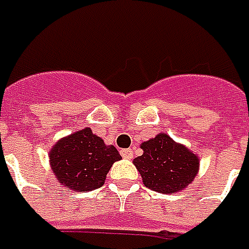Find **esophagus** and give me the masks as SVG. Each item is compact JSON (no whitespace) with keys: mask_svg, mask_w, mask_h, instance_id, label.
<instances>
[{"mask_svg":"<svg viewBox=\"0 0 249 249\" xmlns=\"http://www.w3.org/2000/svg\"><path fill=\"white\" fill-rule=\"evenodd\" d=\"M121 154L123 158H126V160H131L134 157V153L131 149H123L121 150Z\"/></svg>","mask_w":249,"mask_h":249,"instance_id":"1","label":"esophagus"}]
</instances>
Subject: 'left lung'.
Masks as SVG:
<instances>
[{
  "label": "left lung",
  "mask_w": 249,
  "mask_h": 249,
  "mask_svg": "<svg viewBox=\"0 0 249 249\" xmlns=\"http://www.w3.org/2000/svg\"><path fill=\"white\" fill-rule=\"evenodd\" d=\"M141 147L143 154L134 160V165L149 189L169 195L182 190L195 179L198 172L197 156L166 134H158Z\"/></svg>",
  "instance_id": "1"
}]
</instances>
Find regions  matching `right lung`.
Returning <instances> with one entry per match:
<instances>
[{
  "label": "right lung",
  "mask_w": 249,
  "mask_h": 249,
  "mask_svg": "<svg viewBox=\"0 0 249 249\" xmlns=\"http://www.w3.org/2000/svg\"><path fill=\"white\" fill-rule=\"evenodd\" d=\"M122 160L114 146H106L103 139L91 128L60 139L49 153L52 170L61 184L79 192L102 188L112 163Z\"/></svg>",
  "instance_id": "right-lung-1"
}]
</instances>
